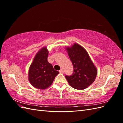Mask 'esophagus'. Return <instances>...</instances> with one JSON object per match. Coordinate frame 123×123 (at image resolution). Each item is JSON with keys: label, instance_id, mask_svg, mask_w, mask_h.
I'll use <instances>...</instances> for the list:
<instances>
[{"label": "esophagus", "instance_id": "obj_1", "mask_svg": "<svg viewBox=\"0 0 123 123\" xmlns=\"http://www.w3.org/2000/svg\"><path fill=\"white\" fill-rule=\"evenodd\" d=\"M59 72H60V73H63L64 72V70H63V69H62V68H61V69L59 71Z\"/></svg>", "mask_w": 123, "mask_h": 123}]
</instances>
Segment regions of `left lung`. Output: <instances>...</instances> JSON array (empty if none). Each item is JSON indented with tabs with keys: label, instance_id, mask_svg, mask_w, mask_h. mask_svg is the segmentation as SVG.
<instances>
[{
	"label": "left lung",
	"instance_id": "left-lung-1",
	"mask_svg": "<svg viewBox=\"0 0 123 123\" xmlns=\"http://www.w3.org/2000/svg\"><path fill=\"white\" fill-rule=\"evenodd\" d=\"M67 50L74 70L72 75H65V78L74 88H87L95 81L98 71L96 68L86 51L81 45L75 43L71 48H67Z\"/></svg>",
	"mask_w": 123,
	"mask_h": 123
}]
</instances>
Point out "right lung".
Returning a JSON list of instances; mask_svg holds the SVG:
<instances>
[{
	"label": "right lung",
	"mask_w": 123,
	"mask_h": 123,
	"mask_svg": "<svg viewBox=\"0 0 123 123\" xmlns=\"http://www.w3.org/2000/svg\"><path fill=\"white\" fill-rule=\"evenodd\" d=\"M48 51L43 48L37 53L29 70V80L36 88L43 90L52 83L59 71L48 61Z\"/></svg>",
	"instance_id": "add662e5"
}]
</instances>
